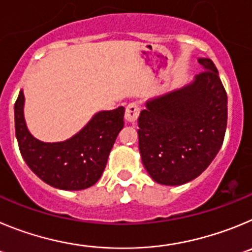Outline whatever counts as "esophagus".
<instances>
[{"mask_svg":"<svg viewBox=\"0 0 252 252\" xmlns=\"http://www.w3.org/2000/svg\"><path fill=\"white\" fill-rule=\"evenodd\" d=\"M140 108L137 103H130L126 108V119L128 122H135L139 117Z\"/></svg>","mask_w":252,"mask_h":252,"instance_id":"obj_1","label":"esophagus"}]
</instances>
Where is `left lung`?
Instances as JSON below:
<instances>
[{"mask_svg":"<svg viewBox=\"0 0 252 252\" xmlns=\"http://www.w3.org/2000/svg\"><path fill=\"white\" fill-rule=\"evenodd\" d=\"M189 85L147 103L138 118L139 152L157 183L180 186L207 168L227 126V94L212 60Z\"/></svg>","mask_w":252,"mask_h":252,"instance_id":"1","label":"left lung"}]
</instances>
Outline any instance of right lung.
Returning <instances> with one entry per match:
<instances>
[{
	"label": "right lung",
	"instance_id": "obj_1",
	"mask_svg": "<svg viewBox=\"0 0 252 252\" xmlns=\"http://www.w3.org/2000/svg\"><path fill=\"white\" fill-rule=\"evenodd\" d=\"M24 93L15 103V130L21 156L45 183L78 191L95 185L124 126V108L99 112L78 134L65 142L44 143L27 130L24 119Z\"/></svg>",
	"mask_w": 252,
	"mask_h": 252
}]
</instances>
